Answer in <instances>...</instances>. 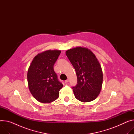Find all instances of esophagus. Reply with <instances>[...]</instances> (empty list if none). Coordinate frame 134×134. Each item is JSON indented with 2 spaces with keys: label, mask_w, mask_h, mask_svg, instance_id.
<instances>
[{
  "label": "esophagus",
  "mask_w": 134,
  "mask_h": 134,
  "mask_svg": "<svg viewBox=\"0 0 134 134\" xmlns=\"http://www.w3.org/2000/svg\"><path fill=\"white\" fill-rule=\"evenodd\" d=\"M68 82H69V79H67V80H65V81H64V83H65V84H68Z\"/></svg>",
  "instance_id": "obj_1"
}]
</instances>
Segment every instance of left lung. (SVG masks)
<instances>
[{
    "instance_id": "8db88e82",
    "label": "left lung",
    "mask_w": 134,
    "mask_h": 134,
    "mask_svg": "<svg viewBox=\"0 0 134 134\" xmlns=\"http://www.w3.org/2000/svg\"><path fill=\"white\" fill-rule=\"evenodd\" d=\"M66 55L75 68L77 84L73 87L75 98L83 102L96 99L102 88V71L95 55L89 49L77 47L66 50Z\"/></svg>"
}]
</instances>
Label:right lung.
Here are the masks:
<instances>
[{"label": "right lung", "instance_id": "right-lung-1", "mask_svg": "<svg viewBox=\"0 0 134 134\" xmlns=\"http://www.w3.org/2000/svg\"><path fill=\"white\" fill-rule=\"evenodd\" d=\"M61 53L48 50L38 54L28 70V88L33 97L41 103H50L59 97L63 85L58 80L54 65Z\"/></svg>", "mask_w": 134, "mask_h": 134}]
</instances>
